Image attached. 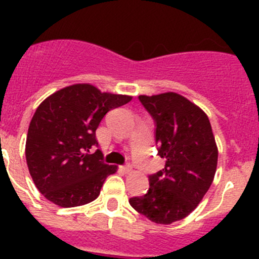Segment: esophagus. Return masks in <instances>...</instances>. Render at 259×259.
<instances>
[{
    "mask_svg": "<svg viewBox=\"0 0 259 259\" xmlns=\"http://www.w3.org/2000/svg\"><path fill=\"white\" fill-rule=\"evenodd\" d=\"M121 170L124 171V173H132V171H133V166L130 165V164H126V165H122L121 166Z\"/></svg>",
    "mask_w": 259,
    "mask_h": 259,
    "instance_id": "esophagus-1",
    "label": "esophagus"
}]
</instances>
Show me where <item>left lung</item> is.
I'll list each match as a JSON object with an SVG mask.
<instances>
[{"mask_svg":"<svg viewBox=\"0 0 259 259\" xmlns=\"http://www.w3.org/2000/svg\"><path fill=\"white\" fill-rule=\"evenodd\" d=\"M156 122L158 154L164 169L149 177L148 193L130 198L135 210L158 224H171L189 215L213 183L218 148L207 114L177 93L140 95Z\"/></svg>","mask_w":259,"mask_h":259,"instance_id":"obj_1","label":"left lung"}]
</instances>
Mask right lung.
<instances>
[{
	"label": "right lung",
	"mask_w": 259,
	"mask_h": 259,
	"mask_svg": "<svg viewBox=\"0 0 259 259\" xmlns=\"http://www.w3.org/2000/svg\"><path fill=\"white\" fill-rule=\"evenodd\" d=\"M129 95L103 93L91 83L55 91L38 105L26 138V161L36 188L54 204L79 207L100 194L116 165L103 161L95 132L109 110L125 105Z\"/></svg>",
	"instance_id": "add662e5"
}]
</instances>
